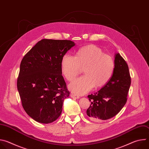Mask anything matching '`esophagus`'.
I'll list each match as a JSON object with an SVG mask.
<instances>
[{"label":"esophagus","mask_w":149,"mask_h":149,"mask_svg":"<svg viewBox=\"0 0 149 149\" xmlns=\"http://www.w3.org/2000/svg\"><path fill=\"white\" fill-rule=\"evenodd\" d=\"M71 98H75V99L79 98V96H78V95L74 94H71Z\"/></svg>","instance_id":"1"}]
</instances>
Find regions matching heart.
Listing matches in <instances>:
<instances>
[{
  "mask_svg": "<svg viewBox=\"0 0 149 149\" xmlns=\"http://www.w3.org/2000/svg\"><path fill=\"white\" fill-rule=\"evenodd\" d=\"M84 68V75L75 79L69 85L70 90L83 95L94 87L101 88L110 79L114 70V62L109 55L94 45L80 48L75 56L65 54L61 61V71L69 81L73 80Z\"/></svg>",
  "mask_w": 149,
  "mask_h": 149,
  "instance_id": "b5f03b06",
  "label": "heart"
}]
</instances>
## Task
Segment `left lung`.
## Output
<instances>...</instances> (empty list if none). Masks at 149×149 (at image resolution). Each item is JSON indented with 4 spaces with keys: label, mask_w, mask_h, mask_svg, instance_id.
<instances>
[{
    "label": "left lung",
    "mask_w": 149,
    "mask_h": 149,
    "mask_svg": "<svg viewBox=\"0 0 149 149\" xmlns=\"http://www.w3.org/2000/svg\"><path fill=\"white\" fill-rule=\"evenodd\" d=\"M131 84L129 67L119 53L115 54L113 74L98 91L88 95L91 104L87 115L92 121L105 120L117 115L127 102Z\"/></svg>",
    "instance_id": "obj_1"
}]
</instances>
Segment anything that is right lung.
<instances>
[{
  "label": "right lung",
  "mask_w": 149,
  "mask_h": 149,
  "mask_svg": "<svg viewBox=\"0 0 149 149\" xmlns=\"http://www.w3.org/2000/svg\"><path fill=\"white\" fill-rule=\"evenodd\" d=\"M74 45L70 40L42 39L21 61L17 90L24 109L37 122L51 123L62 113L70 92L62 75L61 61Z\"/></svg>",
  "instance_id": "obj_1"
}]
</instances>
